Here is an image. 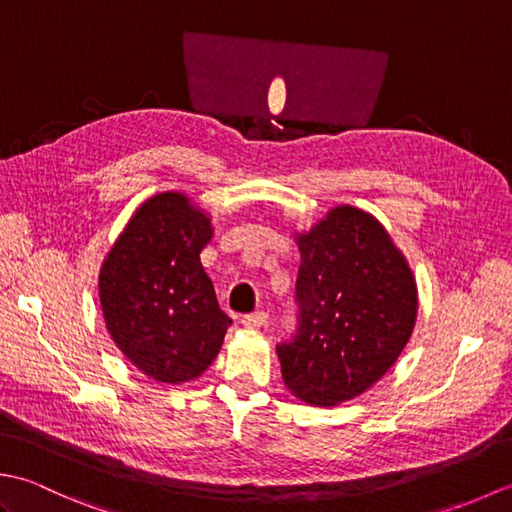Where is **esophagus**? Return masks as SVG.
Here are the masks:
<instances>
[{
	"mask_svg": "<svg viewBox=\"0 0 512 512\" xmlns=\"http://www.w3.org/2000/svg\"><path fill=\"white\" fill-rule=\"evenodd\" d=\"M242 323L246 325V328H264V325L268 323V312H250V314H244Z\"/></svg>",
	"mask_w": 512,
	"mask_h": 512,
	"instance_id": "34e87169",
	"label": "esophagus"
}]
</instances>
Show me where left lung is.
Here are the masks:
<instances>
[{
	"mask_svg": "<svg viewBox=\"0 0 512 512\" xmlns=\"http://www.w3.org/2000/svg\"><path fill=\"white\" fill-rule=\"evenodd\" d=\"M299 328L277 345L281 376L308 405L334 407L378 383L416 325L407 259L374 215L336 206L297 235Z\"/></svg>",
	"mask_w": 512,
	"mask_h": 512,
	"instance_id": "obj_1",
	"label": "left lung"
}]
</instances>
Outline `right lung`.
<instances>
[{"label":"right lung","instance_id":"obj_1","mask_svg":"<svg viewBox=\"0 0 512 512\" xmlns=\"http://www.w3.org/2000/svg\"><path fill=\"white\" fill-rule=\"evenodd\" d=\"M211 220L184 193L138 206L99 275L103 319L129 363L158 383H187L213 363L228 325L200 253Z\"/></svg>","mask_w":512,"mask_h":512}]
</instances>
